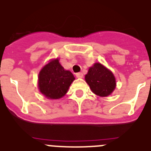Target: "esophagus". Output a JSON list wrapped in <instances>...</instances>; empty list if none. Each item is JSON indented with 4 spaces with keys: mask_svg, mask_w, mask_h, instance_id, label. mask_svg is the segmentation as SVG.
<instances>
[{
    "mask_svg": "<svg viewBox=\"0 0 151 151\" xmlns=\"http://www.w3.org/2000/svg\"><path fill=\"white\" fill-rule=\"evenodd\" d=\"M76 77H78V78H82L83 77V74L82 72H78L76 73Z\"/></svg>",
    "mask_w": 151,
    "mask_h": 151,
    "instance_id": "esophagus-1",
    "label": "esophagus"
}]
</instances>
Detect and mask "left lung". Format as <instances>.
<instances>
[{
	"mask_svg": "<svg viewBox=\"0 0 151 151\" xmlns=\"http://www.w3.org/2000/svg\"><path fill=\"white\" fill-rule=\"evenodd\" d=\"M85 80L92 92L99 96H108L116 87V81L111 70L100 63L89 69Z\"/></svg>",
	"mask_w": 151,
	"mask_h": 151,
	"instance_id": "obj_1",
	"label": "left lung"
}]
</instances>
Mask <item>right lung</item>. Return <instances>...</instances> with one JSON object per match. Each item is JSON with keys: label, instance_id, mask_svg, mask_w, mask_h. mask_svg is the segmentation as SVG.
Returning <instances> with one entry per match:
<instances>
[{"label": "right lung", "instance_id": "obj_1", "mask_svg": "<svg viewBox=\"0 0 151 151\" xmlns=\"http://www.w3.org/2000/svg\"><path fill=\"white\" fill-rule=\"evenodd\" d=\"M39 89L48 99H58L66 94L74 77L65 70L58 59L46 65L39 74Z\"/></svg>", "mask_w": 151, "mask_h": 151}]
</instances>
